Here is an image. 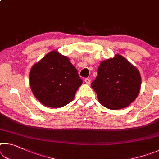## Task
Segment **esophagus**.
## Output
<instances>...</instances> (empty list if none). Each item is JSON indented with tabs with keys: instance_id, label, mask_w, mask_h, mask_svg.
I'll return each instance as SVG.
<instances>
[{
	"instance_id": "obj_1",
	"label": "esophagus",
	"mask_w": 159,
	"mask_h": 159,
	"mask_svg": "<svg viewBox=\"0 0 159 159\" xmlns=\"http://www.w3.org/2000/svg\"><path fill=\"white\" fill-rule=\"evenodd\" d=\"M84 81H85V84H90V79H88V78H86V79H85Z\"/></svg>"
}]
</instances>
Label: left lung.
Listing matches in <instances>:
<instances>
[{"mask_svg": "<svg viewBox=\"0 0 159 159\" xmlns=\"http://www.w3.org/2000/svg\"><path fill=\"white\" fill-rule=\"evenodd\" d=\"M142 79L139 70L125 57L116 54L100 63L91 84L100 104L110 110L127 107L138 96Z\"/></svg>", "mask_w": 159, "mask_h": 159, "instance_id": "1", "label": "left lung"}]
</instances>
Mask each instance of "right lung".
I'll return each instance as SVG.
<instances>
[{
	"label": "right lung",
	"mask_w": 159,
	"mask_h": 159,
	"mask_svg": "<svg viewBox=\"0 0 159 159\" xmlns=\"http://www.w3.org/2000/svg\"><path fill=\"white\" fill-rule=\"evenodd\" d=\"M30 85L35 98L50 107L71 102L83 84L69 59L57 51L48 53L30 71Z\"/></svg>",
	"instance_id": "1"
}]
</instances>
